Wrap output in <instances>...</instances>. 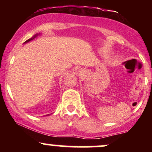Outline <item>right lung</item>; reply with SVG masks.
Wrapping results in <instances>:
<instances>
[{
    "mask_svg": "<svg viewBox=\"0 0 152 152\" xmlns=\"http://www.w3.org/2000/svg\"><path fill=\"white\" fill-rule=\"evenodd\" d=\"M38 34H36V35H35V36H34V37H33V38H30V39L27 40V41H26V42H25V43H28V42H29V41H31V40L34 39V38H36V36H38Z\"/></svg>",
    "mask_w": 152,
    "mask_h": 152,
    "instance_id": "obj_1",
    "label": "right lung"
}]
</instances>
